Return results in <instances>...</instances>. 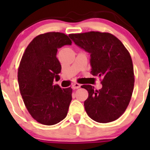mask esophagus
<instances>
[{
    "label": "esophagus",
    "instance_id": "1",
    "mask_svg": "<svg viewBox=\"0 0 150 150\" xmlns=\"http://www.w3.org/2000/svg\"><path fill=\"white\" fill-rule=\"evenodd\" d=\"M80 87H81V84L78 83H75L72 84V88L73 89H78V88H79Z\"/></svg>",
    "mask_w": 150,
    "mask_h": 150
}]
</instances>
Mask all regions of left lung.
Instances as JSON below:
<instances>
[{"label": "left lung", "mask_w": 150, "mask_h": 150, "mask_svg": "<svg viewBox=\"0 0 150 150\" xmlns=\"http://www.w3.org/2000/svg\"><path fill=\"white\" fill-rule=\"evenodd\" d=\"M74 43L91 54V74L99 76L102 88L81 87L88 92L84 107L88 115L102 123L112 122L124 113L134 86L132 59L117 38L109 33L91 31L69 34Z\"/></svg>", "instance_id": "left-lung-1"}]
</instances>
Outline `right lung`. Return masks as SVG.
<instances>
[{"mask_svg":"<svg viewBox=\"0 0 150 150\" xmlns=\"http://www.w3.org/2000/svg\"><path fill=\"white\" fill-rule=\"evenodd\" d=\"M71 44L64 33L40 34L30 42L20 61L18 83L22 99L33 118L43 125H55L67 115L72 89H62L53 82L62 69L57 49Z\"/></svg>","mask_w":150,"mask_h":150,"instance_id":"right-lung-1","label":"right lung"}]
</instances>
